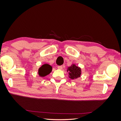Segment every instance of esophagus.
Segmentation results:
<instances>
[{"label":"esophagus","instance_id":"esophagus-1","mask_svg":"<svg viewBox=\"0 0 121 121\" xmlns=\"http://www.w3.org/2000/svg\"><path fill=\"white\" fill-rule=\"evenodd\" d=\"M57 68H58V69H63V66H62V65H58V66L57 67Z\"/></svg>","mask_w":121,"mask_h":121}]
</instances>
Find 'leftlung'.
<instances>
[{"label": "left lung", "mask_w": 121, "mask_h": 121, "mask_svg": "<svg viewBox=\"0 0 121 121\" xmlns=\"http://www.w3.org/2000/svg\"><path fill=\"white\" fill-rule=\"evenodd\" d=\"M69 77L71 79H77L80 77L81 74V69L79 67H77L74 64L68 68Z\"/></svg>", "instance_id": "1"}]
</instances>
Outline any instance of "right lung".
<instances>
[{
  "label": "right lung",
  "instance_id": "right-lung-1",
  "mask_svg": "<svg viewBox=\"0 0 121 121\" xmlns=\"http://www.w3.org/2000/svg\"><path fill=\"white\" fill-rule=\"evenodd\" d=\"M52 71V67L48 64H44L39 69L38 73L39 76L41 77L45 76L48 75Z\"/></svg>",
  "mask_w": 121,
  "mask_h": 121
}]
</instances>
